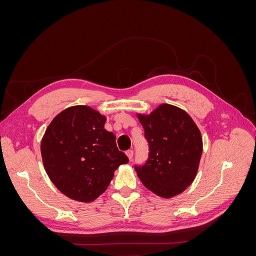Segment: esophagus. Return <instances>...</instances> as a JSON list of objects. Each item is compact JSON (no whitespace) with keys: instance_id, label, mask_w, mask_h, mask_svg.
Masks as SVG:
<instances>
[{"instance_id":"34e87169","label":"esophagus","mask_w":256,"mask_h":256,"mask_svg":"<svg viewBox=\"0 0 256 256\" xmlns=\"http://www.w3.org/2000/svg\"><path fill=\"white\" fill-rule=\"evenodd\" d=\"M126 154H127L128 159H129V160H131V159H132V157H134V150H127V152H126Z\"/></svg>"}]
</instances>
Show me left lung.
<instances>
[{
	"mask_svg": "<svg viewBox=\"0 0 256 256\" xmlns=\"http://www.w3.org/2000/svg\"><path fill=\"white\" fill-rule=\"evenodd\" d=\"M136 118L150 147L146 164L134 168L138 177L158 196L180 194L198 174L203 152L198 127L187 112L168 104Z\"/></svg>",
	"mask_w": 256,
	"mask_h": 256,
	"instance_id": "1",
	"label": "left lung"
}]
</instances>
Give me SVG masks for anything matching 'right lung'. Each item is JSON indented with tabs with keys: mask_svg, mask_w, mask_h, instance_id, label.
Returning <instances> with one entry per match:
<instances>
[{
	"mask_svg": "<svg viewBox=\"0 0 256 256\" xmlns=\"http://www.w3.org/2000/svg\"><path fill=\"white\" fill-rule=\"evenodd\" d=\"M106 118L88 106H69L52 120L42 136V164L50 180L67 198L90 203L106 190L128 158L104 129Z\"/></svg>",
	"mask_w": 256,
	"mask_h": 256,
	"instance_id": "1",
	"label": "right lung"
}]
</instances>
